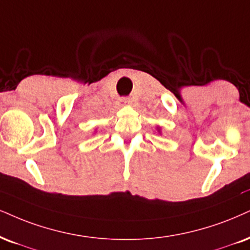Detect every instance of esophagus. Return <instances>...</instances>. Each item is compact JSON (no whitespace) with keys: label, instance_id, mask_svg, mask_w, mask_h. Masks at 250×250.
<instances>
[{"label":"esophagus","instance_id":"esophagus-1","mask_svg":"<svg viewBox=\"0 0 250 250\" xmlns=\"http://www.w3.org/2000/svg\"><path fill=\"white\" fill-rule=\"evenodd\" d=\"M120 101H122V103H124V104H130L131 103V100L128 97H123Z\"/></svg>","mask_w":250,"mask_h":250}]
</instances>
